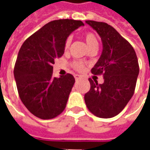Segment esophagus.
Wrapping results in <instances>:
<instances>
[{"instance_id":"34e87169","label":"esophagus","mask_w":150,"mask_h":150,"mask_svg":"<svg viewBox=\"0 0 150 150\" xmlns=\"http://www.w3.org/2000/svg\"><path fill=\"white\" fill-rule=\"evenodd\" d=\"M75 80L77 81V80H79V79H81V77H80V76H79V75H75Z\"/></svg>"}]
</instances>
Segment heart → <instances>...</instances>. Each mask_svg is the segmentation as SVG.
Wrapping results in <instances>:
<instances>
[{
    "label": "heart",
    "mask_w": 150,
    "mask_h": 150,
    "mask_svg": "<svg viewBox=\"0 0 150 150\" xmlns=\"http://www.w3.org/2000/svg\"><path fill=\"white\" fill-rule=\"evenodd\" d=\"M83 38L85 40L89 49H97L98 46H99V41H98L96 35L94 33H92L91 31H86L83 34ZM71 42V39L70 37H68L65 40V42H64V50H67L69 49ZM71 66L72 67L76 70L77 71H82L85 67L84 62L78 61V60L73 61L71 62Z\"/></svg>",
    "instance_id": "b5f03b06"
}]
</instances>
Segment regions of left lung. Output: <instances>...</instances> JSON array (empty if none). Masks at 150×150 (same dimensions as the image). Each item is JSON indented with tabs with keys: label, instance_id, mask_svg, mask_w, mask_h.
I'll list each match as a JSON object with an SVG mask.
<instances>
[{
	"label": "left lung",
	"instance_id": "obj_1",
	"mask_svg": "<svg viewBox=\"0 0 150 150\" xmlns=\"http://www.w3.org/2000/svg\"><path fill=\"white\" fill-rule=\"evenodd\" d=\"M96 30L103 42V51L91 69L95 75H103L99 84L89 79L90 90L84 100L88 110L100 118H111L125 108L134 93L139 74L137 57L132 45L105 22L86 21Z\"/></svg>",
	"mask_w": 150,
	"mask_h": 150
}]
</instances>
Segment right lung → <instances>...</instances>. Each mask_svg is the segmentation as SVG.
<instances>
[{
    "mask_svg": "<svg viewBox=\"0 0 150 150\" xmlns=\"http://www.w3.org/2000/svg\"><path fill=\"white\" fill-rule=\"evenodd\" d=\"M83 25L73 19L50 21L28 38L18 52L13 70L18 95L40 119H53L65 109L75 78L69 73L54 78L53 64L63 54L69 34Z\"/></svg>",
    "mask_w": 150,
    "mask_h": 150,
    "instance_id": "add662e5",
    "label": "right lung"
}]
</instances>
